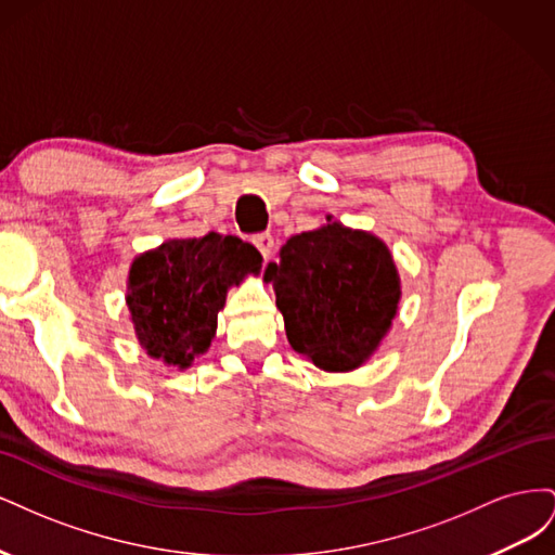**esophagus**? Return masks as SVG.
<instances>
[{
	"mask_svg": "<svg viewBox=\"0 0 555 555\" xmlns=\"http://www.w3.org/2000/svg\"><path fill=\"white\" fill-rule=\"evenodd\" d=\"M251 243L261 251V257L268 261L273 255V247H275V238L271 233H257V236H251Z\"/></svg>",
	"mask_w": 555,
	"mask_h": 555,
	"instance_id": "esophagus-1",
	"label": "esophagus"
}]
</instances>
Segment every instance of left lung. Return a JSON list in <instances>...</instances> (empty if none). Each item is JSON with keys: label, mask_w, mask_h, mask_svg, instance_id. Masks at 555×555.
Segmentation results:
<instances>
[{"label": "left lung", "mask_w": 555, "mask_h": 555, "mask_svg": "<svg viewBox=\"0 0 555 555\" xmlns=\"http://www.w3.org/2000/svg\"><path fill=\"white\" fill-rule=\"evenodd\" d=\"M266 278L292 347L331 373L354 371L371 357L398 310L400 280L389 249L338 222L289 238Z\"/></svg>", "instance_id": "obj_1"}]
</instances>
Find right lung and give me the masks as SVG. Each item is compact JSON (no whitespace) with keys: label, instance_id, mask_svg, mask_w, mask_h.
Masks as SVG:
<instances>
[{"label":"right lung","instance_id":"obj_1","mask_svg":"<svg viewBox=\"0 0 555 555\" xmlns=\"http://www.w3.org/2000/svg\"><path fill=\"white\" fill-rule=\"evenodd\" d=\"M259 251L236 236L169 241L131 263L127 306L150 357L188 367L204 354L227 287L259 273Z\"/></svg>","mask_w":555,"mask_h":555}]
</instances>
